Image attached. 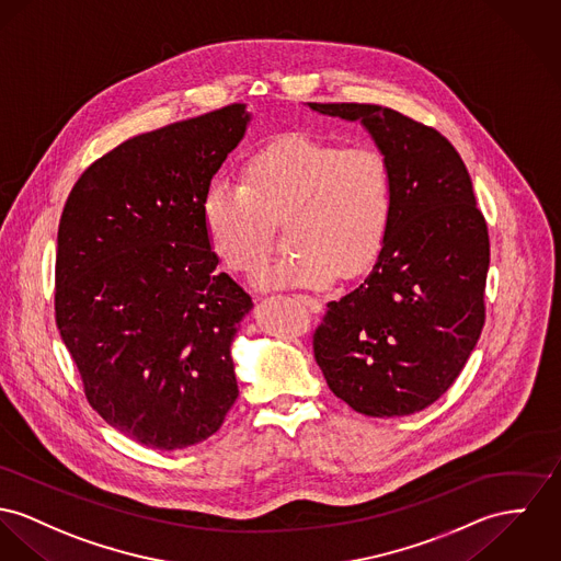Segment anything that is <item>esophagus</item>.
I'll return each instance as SVG.
<instances>
[{
  "label": "esophagus",
  "instance_id": "obj_1",
  "mask_svg": "<svg viewBox=\"0 0 561 561\" xmlns=\"http://www.w3.org/2000/svg\"><path fill=\"white\" fill-rule=\"evenodd\" d=\"M301 301L305 302V307H307L309 311H313V313H318V311L322 309V301H320L318 297H309V295H305V297H301Z\"/></svg>",
  "mask_w": 561,
  "mask_h": 561
}]
</instances>
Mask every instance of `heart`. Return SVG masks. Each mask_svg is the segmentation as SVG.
<instances>
[{"instance_id": "heart-1", "label": "heart", "mask_w": 561, "mask_h": 561, "mask_svg": "<svg viewBox=\"0 0 561 561\" xmlns=\"http://www.w3.org/2000/svg\"><path fill=\"white\" fill-rule=\"evenodd\" d=\"M394 211V181L382 151L342 147L307 134L284 136L259 153L243 181L217 176L203 219L219 260L254 273L266 259L271 226L290 254L266 264L262 288H324L337 273L356 277L378 259Z\"/></svg>"}]
</instances>
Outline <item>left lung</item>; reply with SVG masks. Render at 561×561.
I'll return each instance as SVG.
<instances>
[{"mask_svg": "<svg viewBox=\"0 0 561 561\" xmlns=\"http://www.w3.org/2000/svg\"><path fill=\"white\" fill-rule=\"evenodd\" d=\"M309 108L360 122L394 181L387 241L365 282L327 302L313 356L329 388L365 416H408L437 401L484 327L489 230L472 179L435 128L378 104Z\"/></svg>", "mask_w": 561, "mask_h": 561, "instance_id": "1", "label": "left lung"}]
</instances>
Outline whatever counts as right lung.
Returning <instances> with one entry per match:
<instances>
[{
  "label": "right lung",
  "instance_id": "right-lung-1",
  "mask_svg": "<svg viewBox=\"0 0 561 561\" xmlns=\"http://www.w3.org/2000/svg\"><path fill=\"white\" fill-rule=\"evenodd\" d=\"M248 124L230 104L129 138L59 219L57 329L89 405L147 448L211 437L239 397L230 344L254 302L217 273L203 201Z\"/></svg>",
  "mask_w": 561,
  "mask_h": 561
}]
</instances>
